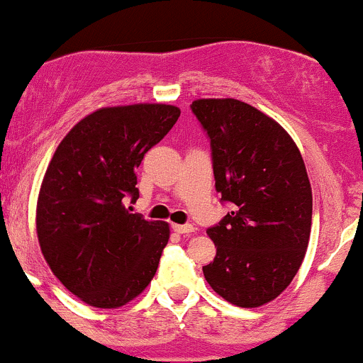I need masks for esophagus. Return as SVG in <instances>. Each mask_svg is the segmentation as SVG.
<instances>
[{
  "mask_svg": "<svg viewBox=\"0 0 363 363\" xmlns=\"http://www.w3.org/2000/svg\"><path fill=\"white\" fill-rule=\"evenodd\" d=\"M173 230L178 234H190L196 233V227L190 225V223H185V225H180V223H173Z\"/></svg>",
  "mask_w": 363,
  "mask_h": 363,
  "instance_id": "1",
  "label": "esophagus"
}]
</instances>
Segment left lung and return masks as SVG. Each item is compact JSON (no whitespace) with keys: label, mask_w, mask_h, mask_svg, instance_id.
Here are the masks:
<instances>
[{"label":"left lung","mask_w":363,"mask_h":363,"mask_svg":"<svg viewBox=\"0 0 363 363\" xmlns=\"http://www.w3.org/2000/svg\"><path fill=\"white\" fill-rule=\"evenodd\" d=\"M192 111L211 141L215 189L233 204L208 236L216 246L204 278L239 308L274 301L297 274L311 234L313 194L295 141L242 101L197 99Z\"/></svg>","instance_id":"obj_1"}]
</instances>
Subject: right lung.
<instances>
[{
  "mask_svg": "<svg viewBox=\"0 0 363 363\" xmlns=\"http://www.w3.org/2000/svg\"><path fill=\"white\" fill-rule=\"evenodd\" d=\"M180 108H99L59 143L36 204V234L55 278L101 309L138 297L159 267L169 225L124 206L140 197L136 167L177 124Z\"/></svg>",
  "mask_w": 363,
  "mask_h": 363,
  "instance_id": "obj_1",
  "label": "right lung"
}]
</instances>
